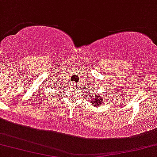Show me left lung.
I'll use <instances>...</instances> for the list:
<instances>
[{"mask_svg":"<svg viewBox=\"0 0 157 157\" xmlns=\"http://www.w3.org/2000/svg\"><path fill=\"white\" fill-rule=\"evenodd\" d=\"M96 93H93V94L91 95V101H90V104H93V106H96L98 107L99 105H102L103 103L104 102V101L106 100V98H104V96L102 94H96ZM97 96H96V95ZM94 98H93V97Z\"/></svg>","mask_w":157,"mask_h":157,"instance_id":"obj_1","label":"left lung"}]
</instances>
